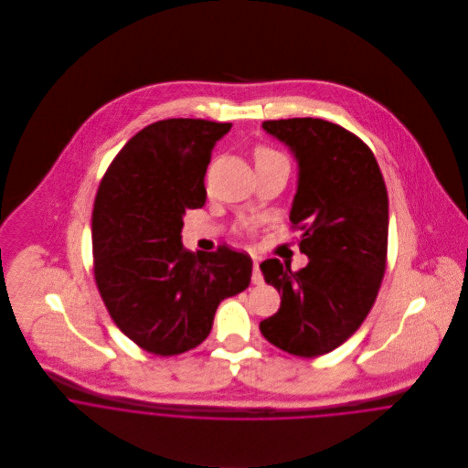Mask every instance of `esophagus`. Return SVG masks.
I'll list each match as a JSON object with an SVG mask.
<instances>
[{
    "mask_svg": "<svg viewBox=\"0 0 468 468\" xmlns=\"http://www.w3.org/2000/svg\"><path fill=\"white\" fill-rule=\"evenodd\" d=\"M252 282L254 284H263V273L260 270V263L254 261V268H252Z\"/></svg>",
    "mask_w": 468,
    "mask_h": 468,
    "instance_id": "obj_1",
    "label": "esophagus"
}]
</instances>
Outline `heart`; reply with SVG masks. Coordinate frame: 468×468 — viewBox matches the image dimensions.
I'll return each instance as SVG.
<instances>
[{
	"label": "heart",
	"instance_id": "heart-1",
	"mask_svg": "<svg viewBox=\"0 0 468 468\" xmlns=\"http://www.w3.org/2000/svg\"><path fill=\"white\" fill-rule=\"evenodd\" d=\"M279 158H282V156H281L279 153L268 149V147H260V149L256 151V162H258V164H263V162H268V160H279ZM282 160H284V158H282Z\"/></svg>",
	"mask_w": 468,
	"mask_h": 468
}]
</instances>
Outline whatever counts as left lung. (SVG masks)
Here are the masks:
<instances>
[{"label": "left lung", "mask_w": 468, "mask_h": 468, "mask_svg": "<svg viewBox=\"0 0 468 468\" xmlns=\"http://www.w3.org/2000/svg\"><path fill=\"white\" fill-rule=\"evenodd\" d=\"M263 130L297 160L290 221L303 230L299 249L310 263L299 271L261 263L281 308L260 330L279 349L312 358L346 342L375 304L388 258V189L371 149L334 122L267 121Z\"/></svg>", "instance_id": "left-lung-1"}]
</instances>
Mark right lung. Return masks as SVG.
<instances>
[{
	"label": "right lung",
	"instance_id": "right-lung-1",
	"mask_svg": "<svg viewBox=\"0 0 468 468\" xmlns=\"http://www.w3.org/2000/svg\"><path fill=\"white\" fill-rule=\"evenodd\" d=\"M232 124L167 119L128 140L108 167L91 216L93 273L119 330L171 356L201 344L219 303L250 284L252 260L221 245L193 254L184 216L207 200L203 178Z\"/></svg>",
	"mask_w": 468,
	"mask_h": 468
}]
</instances>
